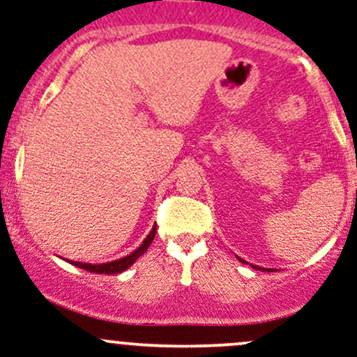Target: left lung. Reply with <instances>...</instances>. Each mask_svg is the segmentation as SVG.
<instances>
[{
	"instance_id": "1",
	"label": "left lung",
	"mask_w": 357,
	"mask_h": 357,
	"mask_svg": "<svg viewBox=\"0 0 357 357\" xmlns=\"http://www.w3.org/2000/svg\"><path fill=\"white\" fill-rule=\"evenodd\" d=\"M239 261H243V264H246V261H245V260H241V258H239ZM260 270H261V268H260ZM264 270H265V268H264ZM268 270H270V268H268Z\"/></svg>"
}]
</instances>
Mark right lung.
<instances>
[{"label": "right lung", "instance_id": "right-lung-1", "mask_svg": "<svg viewBox=\"0 0 357 357\" xmlns=\"http://www.w3.org/2000/svg\"><path fill=\"white\" fill-rule=\"evenodd\" d=\"M155 229L157 226L152 227V231L149 232L147 238L144 239V243H142L140 246L137 248V250L133 251V253L126 255V257L119 258V260H112V261H107V264H84V261H73V260H66L70 261L71 265H75V267H80L84 270H87V272H93V273H119V272H125L126 268H130L131 265L135 264V261L138 260V258L142 257V255L145 253V251L149 250L150 243L153 241V238H155Z\"/></svg>", "mask_w": 357, "mask_h": 357}]
</instances>
